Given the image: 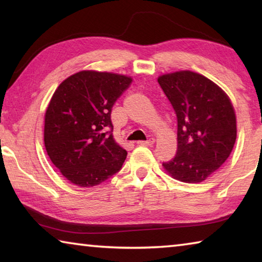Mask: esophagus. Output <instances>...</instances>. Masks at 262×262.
I'll use <instances>...</instances> for the list:
<instances>
[{
	"label": "esophagus",
	"instance_id": "esophagus-1",
	"mask_svg": "<svg viewBox=\"0 0 262 262\" xmlns=\"http://www.w3.org/2000/svg\"><path fill=\"white\" fill-rule=\"evenodd\" d=\"M155 143V140L154 139H149L147 141H139L137 142V144L140 145H145V147H149V145H152Z\"/></svg>",
	"mask_w": 262,
	"mask_h": 262
}]
</instances>
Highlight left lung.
Masks as SVG:
<instances>
[{
  "mask_svg": "<svg viewBox=\"0 0 262 262\" xmlns=\"http://www.w3.org/2000/svg\"><path fill=\"white\" fill-rule=\"evenodd\" d=\"M158 83L178 121L177 155L163 166L177 180L201 183L233 149L237 122L231 100L209 78L189 70L162 75Z\"/></svg>",
  "mask_w": 262,
  "mask_h": 262,
  "instance_id": "1",
  "label": "left lung"
}]
</instances>
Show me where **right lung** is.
I'll return each instance as SVG.
<instances>
[{
	"instance_id": "obj_1",
	"label": "right lung",
	"mask_w": 262,
	"mask_h": 262,
	"mask_svg": "<svg viewBox=\"0 0 262 262\" xmlns=\"http://www.w3.org/2000/svg\"><path fill=\"white\" fill-rule=\"evenodd\" d=\"M132 81L125 75L83 70L57 86L45 113L43 142L52 163L70 183L92 187L121 168L127 151L113 139L111 112Z\"/></svg>"
}]
</instances>
